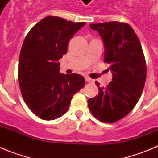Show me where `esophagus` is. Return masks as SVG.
<instances>
[{
    "instance_id": "34e87169",
    "label": "esophagus",
    "mask_w": 158,
    "mask_h": 158,
    "mask_svg": "<svg viewBox=\"0 0 158 158\" xmlns=\"http://www.w3.org/2000/svg\"><path fill=\"white\" fill-rule=\"evenodd\" d=\"M85 81L87 82H89V83H93V82H94V80H93V79H91V78L89 77H85Z\"/></svg>"
}]
</instances>
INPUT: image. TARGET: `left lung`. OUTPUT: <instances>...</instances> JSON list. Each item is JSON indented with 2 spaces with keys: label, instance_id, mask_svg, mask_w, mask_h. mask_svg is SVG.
Wrapping results in <instances>:
<instances>
[{
  "label": "left lung",
  "instance_id": "obj_1",
  "mask_svg": "<svg viewBox=\"0 0 158 158\" xmlns=\"http://www.w3.org/2000/svg\"><path fill=\"white\" fill-rule=\"evenodd\" d=\"M104 41V62L112 71V81L99 87V94L88 100L94 117L104 123H115L126 116L138 103L144 89L146 63L140 41L127 23L117 21L90 24Z\"/></svg>",
  "mask_w": 158,
  "mask_h": 158
}]
</instances>
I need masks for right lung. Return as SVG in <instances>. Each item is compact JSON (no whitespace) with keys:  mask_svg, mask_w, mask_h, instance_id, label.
<instances>
[{"mask_svg":"<svg viewBox=\"0 0 158 158\" xmlns=\"http://www.w3.org/2000/svg\"><path fill=\"white\" fill-rule=\"evenodd\" d=\"M85 24L47 16L25 37L18 66L19 89L31 111L42 119L62 116L73 96L85 85L81 75L59 73L58 62L66 54L71 38Z\"/></svg>","mask_w":158,"mask_h":158,"instance_id":"add662e5","label":"right lung"}]
</instances>
